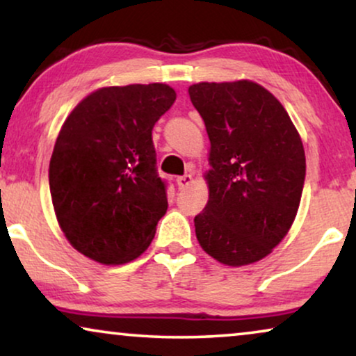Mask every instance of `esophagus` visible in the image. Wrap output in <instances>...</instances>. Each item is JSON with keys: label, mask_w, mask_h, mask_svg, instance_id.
<instances>
[{"label": "esophagus", "mask_w": 356, "mask_h": 356, "mask_svg": "<svg viewBox=\"0 0 356 356\" xmlns=\"http://www.w3.org/2000/svg\"><path fill=\"white\" fill-rule=\"evenodd\" d=\"M191 183H193V177H191V175H183V177H178V178H177V186H178V189L188 188Z\"/></svg>", "instance_id": "34e87169"}]
</instances>
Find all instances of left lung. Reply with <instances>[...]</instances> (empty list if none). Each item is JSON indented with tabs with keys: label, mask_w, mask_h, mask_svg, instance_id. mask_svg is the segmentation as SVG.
Listing matches in <instances>:
<instances>
[{
	"label": "left lung",
	"mask_w": 356,
	"mask_h": 356,
	"mask_svg": "<svg viewBox=\"0 0 356 356\" xmlns=\"http://www.w3.org/2000/svg\"><path fill=\"white\" fill-rule=\"evenodd\" d=\"M188 92L211 140L197 241L222 264H251L284 240L298 212L306 175L300 134L256 82H199Z\"/></svg>",
	"instance_id": "8db88e82"
}]
</instances>
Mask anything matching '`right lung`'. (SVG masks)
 Returning a JSON list of instances; mask_svg holds the SVG:
<instances>
[{
    "label": "right lung",
    "instance_id": "1",
    "mask_svg": "<svg viewBox=\"0 0 356 356\" xmlns=\"http://www.w3.org/2000/svg\"><path fill=\"white\" fill-rule=\"evenodd\" d=\"M167 84L104 87L87 95L58 134L48 181L67 241L102 264L147 250L168 207L152 129L173 105Z\"/></svg>",
    "mask_w": 356,
    "mask_h": 356
}]
</instances>
